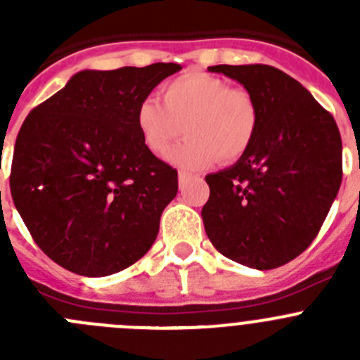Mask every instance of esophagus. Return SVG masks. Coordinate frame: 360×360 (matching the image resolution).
<instances>
[{
	"label": "esophagus",
	"instance_id": "esophagus-1",
	"mask_svg": "<svg viewBox=\"0 0 360 360\" xmlns=\"http://www.w3.org/2000/svg\"><path fill=\"white\" fill-rule=\"evenodd\" d=\"M189 176H191L189 173H186V171H180V173H178V180H180V186H184V184L189 180Z\"/></svg>",
	"mask_w": 360,
	"mask_h": 360
}]
</instances>
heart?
<instances>
[{
    "label": "heart",
    "mask_w": 360,
    "mask_h": 360,
    "mask_svg": "<svg viewBox=\"0 0 360 360\" xmlns=\"http://www.w3.org/2000/svg\"><path fill=\"white\" fill-rule=\"evenodd\" d=\"M257 126L259 108L252 94L196 70L165 82L162 103L148 97L136 108V128L153 155L165 158L184 131L189 135L171 155L184 169L205 167L216 158L240 160Z\"/></svg>",
    "instance_id": "1"
}]
</instances>
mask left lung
Here are the masks:
<instances>
[{
	"mask_svg": "<svg viewBox=\"0 0 360 360\" xmlns=\"http://www.w3.org/2000/svg\"><path fill=\"white\" fill-rule=\"evenodd\" d=\"M259 108L249 151L205 176L203 227L218 252L250 269H278L317 236L342 180L335 120L304 86L269 65H218Z\"/></svg>",
	"mask_w": 360,
	"mask_h": 360,
	"instance_id": "left-lung-1",
	"label": "left lung"
}]
</instances>
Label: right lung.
<instances>
[{
  "label": "right lung",
  "mask_w": 360,
  "mask_h": 360,
  "mask_svg": "<svg viewBox=\"0 0 360 360\" xmlns=\"http://www.w3.org/2000/svg\"><path fill=\"white\" fill-rule=\"evenodd\" d=\"M180 65L82 70L28 113L11 193L32 238L63 269L103 278L139 262L178 193V173L146 148L136 108Z\"/></svg>",
  "instance_id": "add662e5"
}]
</instances>
